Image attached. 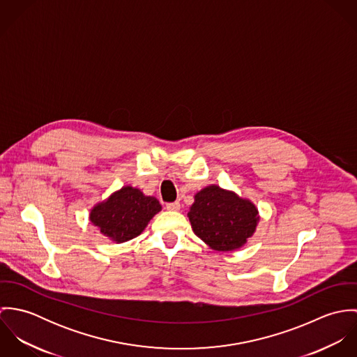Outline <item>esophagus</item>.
I'll use <instances>...</instances> for the list:
<instances>
[{
  "label": "esophagus",
  "mask_w": 357,
  "mask_h": 357,
  "mask_svg": "<svg viewBox=\"0 0 357 357\" xmlns=\"http://www.w3.org/2000/svg\"><path fill=\"white\" fill-rule=\"evenodd\" d=\"M180 202H172V204H166V208L170 211H178L180 210Z\"/></svg>",
  "instance_id": "obj_1"
}]
</instances>
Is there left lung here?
<instances>
[{
	"mask_svg": "<svg viewBox=\"0 0 357 357\" xmlns=\"http://www.w3.org/2000/svg\"><path fill=\"white\" fill-rule=\"evenodd\" d=\"M194 199L188 218L195 235L210 249L238 250L255 235L259 215L252 201L215 184L204 187Z\"/></svg>",
	"mask_w": 357,
	"mask_h": 357,
	"instance_id": "obj_1",
	"label": "left lung"
}]
</instances>
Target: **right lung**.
I'll list each match as a JSON object with an SVG mask.
<instances>
[{
	"label": "right lung",
	"mask_w": 357,
	"mask_h": 357,
	"mask_svg": "<svg viewBox=\"0 0 357 357\" xmlns=\"http://www.w3.org/2000/svg\"><path fill=\"white\" fill-rule=\"evenodd\" d=\"M162 210L159 201L139 188L125 185L91 208L89 220L105 238L115 243L139 236L153 215Z\"/></svg>",
	"instance_id": "obj_1"
}]
</instances>
